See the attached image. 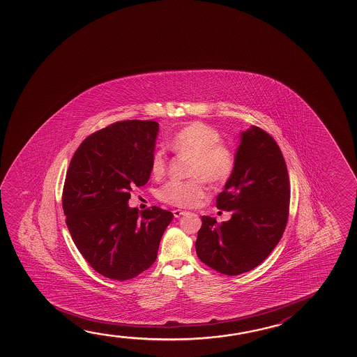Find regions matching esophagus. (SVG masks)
Here are the masks:
<instances>
[{
  "mask_svg": "<svg viewBox=\"0 0 357 357\" xmlns=\"http://www.w3.org/2000/svg\"><path fill=\"white\" fill-rule=\"evenodd\" d=\"M184 214H185L184 210H174V211H173V215H174V218H176V219H179L181 215Z\"/></svg>",
  "mask_w": 357,
  "mask_h": 357,
  "instance_id": "esophagus-1",
  "label": "esophagus"
}]
</instances>
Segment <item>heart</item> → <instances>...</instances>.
<instances>
[{
	"instance_id": "obj_1",
	"label": "heart",
	"mask_w": 357,
	"mask_h": 357,
	"mask_svg": "<svg viewBox=\"0 0 357 357\" xmlns=\"http://www.w3.org/2000/svg\"><path fill=\"white\" fill-rule=\"evenodd\" d=\"M167 147L178 155L192 158L190 181H170L159 189L158 198L178 208L198 206L206 197L203 178L211 183L226 181L236 165L234 151L221 143V136L214 127L202 122H192L176 132ZM167 158L162 151L154 152L151 159V172L154 176H163Z\"/></svg>"
}]
</instances>
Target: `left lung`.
I'll list each match as a JSON object with an SVG mask.
<instances>
[{
	"mask_svg": "<svg viewBox=\"0 0 357 357\" xmlns=\"http://www.w3.org/2000/svg\"><path fill=\"white\" fill-rule=\"evenodd\" d=\"M236 165L216 206L231 211L218 224L203 216L195 242L204 264L226 275H238L262 264L280 242L288 221L289 176L273 137L259 127L241 132Z\"/></svg>",
	"mask_w": 357,
	"mask_h": 357,
	"instance_id": "left-lung-1",
	"label": "left lung"
}]
</instances>
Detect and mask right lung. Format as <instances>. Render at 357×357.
Segmentation results:
<instances>
[{"label":"right lung","instance_id":"right-lung-1","mask_svg":"<svg viewBox=\"0 0 357 357\" xmlns=\"http://www.w3.org/2000/svg\"><path fill=\"white\" fill-rule=\"evenodd\" d=\"M159 125L120 121L90 135L73 155L63 189V210L73 241L98 273L135 278L153 264L173 214L128 206L132 188L151 176Z\"/></svg>","mask_w":357,"mask_h":357}]
</instances>
